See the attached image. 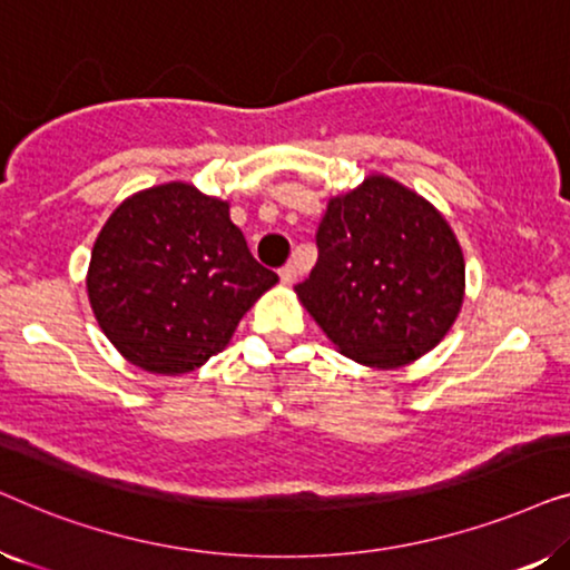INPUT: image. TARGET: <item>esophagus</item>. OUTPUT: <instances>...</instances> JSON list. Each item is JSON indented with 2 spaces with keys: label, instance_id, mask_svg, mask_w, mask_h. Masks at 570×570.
Returning a JSON list of instances; mask_svg holds the SVG:
<instances>
[{
  "label": "esophagus",
  "instance_id": "1",
  "mask_svg": "<svg viewBox=\"0 0 570 570\" xmlns=\"http://www.w3.org/2000/svg\"><path fill=\"white\" fill-rule=\"evenodd\" d=\"M279 279H283L285 285H293L295 279H298V267H295V264H285V267L279 269Z\"/></svg>",
  "mask_w": 570,
  "mask_h": 570
}]
</instances>
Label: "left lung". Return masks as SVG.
I'll return each instance as SVG.
<instances>
[{"instance_id":"8db88e82","label":"left lung","mask_w":570,"mask_h":570,"mask_svg":"<svg viewBox=\"0 0 570 570\" xmlns=\"http://www.w3.org/2000/svg\"><path fill=\"white\" fill-rule=\"evenodd\" d=\"M318 259L295 285L334 347L402 368L439 345L464 303V254L439 209L384 174L326 202Z\"/></svg>"}]
</instances>
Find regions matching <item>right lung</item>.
Returning a JSON list of instances; mask_svg holds the SVG:
<instances>
[{"mask_svg":"<svg viewBox=\"0 0 570 570\" xmlns=\"http://www.w3.org/2000/svg\"><path fill=\"white\" fill-rule=\"evenodd\" d=\"M277 283L248 252L228 202L186 181L124 199L100 228L85 277L108 342L158 376L202 368Z\"/></svg>","mask_w":570,"mask_h":570,"instance_id":"right-lung-1","label":"right lung"}]
</instances>
